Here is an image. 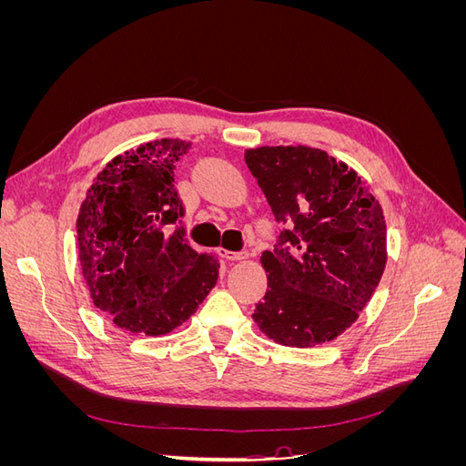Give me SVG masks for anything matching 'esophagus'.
Here are the masks:
<instances>
[{
	"instance_id": "obj_1",
	"label": "esophagus",
	"mask_w": 466,
	"mask_h": 466,
	"mask_svg": "<svg viewBox=\"0 0 466 466\" xmlns=\"http://www.w3.org/2000/svg\"><path fill=\"white\" fill-rule=\"evenodd\" d=\"M218 255L225 260H245L248 257L247 250H238V252H233V250H225V248H219Z\"/></svg>"
}]
</instances>
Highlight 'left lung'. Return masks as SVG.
I'll return each instance as SVG.
<instances>
[{
  "label": "left lung",
  "instance_id": "left-lung-1",
  "mask_svg": "<svg viewBox=\"0 0 466 466\" xmlns=\"http://www.w3.org/2000/svg\"><path fill=\"white\" fill-rule=\"evenodd\" d=\"M245 161L281 225L260 257L268 291L252 319L281 346L330 342L356 322L383 276V209L356 171L327 151L257 147Z\"/></svg>",
  "mask_w": 466,
  "mask_h": 466
}]
</instances>
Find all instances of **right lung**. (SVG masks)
I'll return each mask as SVG.
<instances>
[{"instance_id": "right-lung-1", "label": "right lung", "mask_w": 466, "mask_h": 466, "mask_svg": "<svg viewBox=\"0 0 466 466\" xmlns=\"http://www.w3.org/2000/svg\"><path fill=\"white\" fill-rule=\"evenodd\" d=\"M190 146L157 139L118 155L79 208L83 278L96 309L124 330L171 332L218 281V260L188 241L187 211L173 185L177 161Z\"/></svg>"}]
</instances>
